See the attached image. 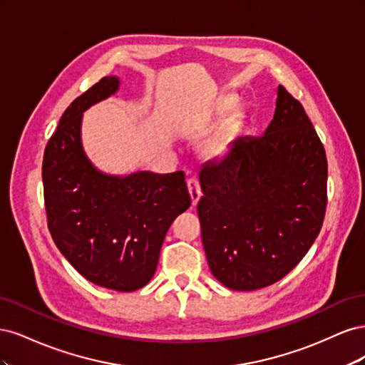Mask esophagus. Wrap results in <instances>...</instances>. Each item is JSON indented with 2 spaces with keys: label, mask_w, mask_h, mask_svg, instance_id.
Instances as JSON below:
<instances>
[{
  "label": "esophagus",
  "mask_w": 365,
  "mask_h": 365,
  "mask_svg": "<svg viewBox=\"0 0 365 365\" xmlns=\"http://www.w3.org/2000/svg\"><path fill=\"white\" fill-rule=\"evenodd\" d=\"M187 189H189V193H190V197H192V204L196 205L197 201L201 200V195H202L200 182L192 178V180L187 181Z\"/></svg>",
  "instance_id": "1"
}]
</instances>
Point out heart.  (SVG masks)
Here are the masks:
<instances>
[{
	"label": "heart",
	"instance_id": "1",
	"mask_svg": "<svg viewBox=\"0 0 365 365\" xmlns=\"http://www.w3.org/2000/svg\"><path fill=\"white\" fill-rule=\"evenodd\" d=\"M236 102L233 98H222V101L217 102L215 108V114L217 117H224L230 114L235 109ZM239 130V121L237 120H230L228 123L222 129H219L216 134L210 138L204 145V153L208 158H217L222 157L224 153L230 149L231 143H233L236 134Z\"/></svg>",
	"mask_w": 365,
	"mask_h": 365
}]
</instances>
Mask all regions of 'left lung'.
Masks as SVG:
<instances>
[{"label": "left lung", "instance_id": "1", "mask_svg": "<svg viewBox=\"0 0 365 365\" xmlns=\"http://www.w3.org/2000/svg\"><path fill=\"white\" fill-rule=\"evenodd\" d=\"M197 204L207 262L235 291H254L292 271L323 227L327 160L302 103L279 85L262 137H240L200 173Z\"/></svg>", "mask_w": 365, "mask_h": 365}]
</instances>
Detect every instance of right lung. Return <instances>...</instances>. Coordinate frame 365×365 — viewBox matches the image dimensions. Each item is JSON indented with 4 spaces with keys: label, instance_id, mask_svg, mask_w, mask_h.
Segmentation results:
<instances>
[{
    "label": "right lung",
    "instance_id": "add662e5",
    "mask_svg": "<svg viewBox=\"0 0 365 365\" xmlns=\"http://www.w3.org/2000/svg\"><path fill=\"white\" fill-rule=\"evenodd\" d=\"M120 86L106 76L65 109L42 161L43 201L54 244L86 280L132 292L155 274L163 240L190 207L182 172L113 176L86 158L82 114Z\"/></svg>",
    "mask_w": 365,
    "mask_h": 365
}]
</instances>
